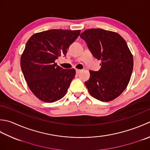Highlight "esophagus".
<instances>
[{"label":"esophagus","instance_id":"obj_1","mask_svg":"<svg viewBox=\"0 0 150 150\" xmlns=\"http://www.w3.org/2000/svg\"><path fill=\"white\" fill-rule=\"evenodd\" d=\"M81 71H82V70H81V69H76V73H77V74H79V73H81Z\"/></svg>","mask_w":150,"mask_h":150}]
</instances>
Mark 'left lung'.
Masks as SVG:
<instances>
[{"label": "left lung", "instance_id": "obj_1", "mask_svg": "<svg viewBox=\"0 0 150 150\" xmlns=\"http://www.w3.org/2000/svg\"><path fill=\"white\" fill-rule=\"evenodd\" d=\"M92 55L101 60L98 71H90L84 84L90 95L101 101H110L121 94L130 81L133 58L125 40L116 32L90 28L81 33Z\"/></svg>", "mask_w": 150, "mask_h": 150}]
</instances>
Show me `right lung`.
Returning a JSON list of instances; mask_svg holds the SVG:
<instances>
[{
	"label": "right lung",
	"instance_id": "obj_1",
	"mask_svg": "<svg viewBox=\"0 0 150 150\" xmlns=\"http://www.w3.org/2000/svg\"><path fill=\"white\" fill-rule=\"evenodd\" d=\"M80 32V30L51 29L33 34L26 42L21 57V67L29 88L40 100L52 103L66 94L75 69H63L55 60L66 56Z\"/></svg>",
	"mask_w": 150,
	"mask_h": 150
}]
</instances>
